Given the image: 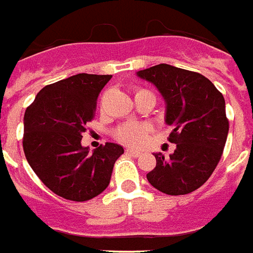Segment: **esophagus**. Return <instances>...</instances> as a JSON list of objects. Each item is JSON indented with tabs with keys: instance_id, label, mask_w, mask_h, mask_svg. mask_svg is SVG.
Masks as SVG:
<instances>
[{
	"instance_id": "34e87169",
	"label": "esophagus",
	"mask_w": 253,
	"mask_h": 253,
	"mask_svg": "<svg viewBox=\"0 0 253 253\" xmlns=\"http://www.w3.org/2000/svg\"><path fill=\"white\" fill-rule=\"evenodd\" d=\"M126 153L130 156H133V157H138V156H141V152L136 151V149H126Z\"/></svg>"
}]
</instances>
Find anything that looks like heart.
Instances as JSON below:
<instances>
[{
	"mask_svg": "<svg viewBox=\"0 0 253 253\" xmlns=\"http://www.w3.org/2000/svg\"><path fill=\"white\" fill-rule=\"evenodd\" d=\"M142 93H151L144 89H140L136 92V96L142 94ZM134 96V97H136ZM151 130V126L145 123H137V121H130L121 124L119 128L116 129L115 136L120 142H123L125 145L130 147H140L142 142L145 141L148 133Z\"/></svg>",
	"mask_w": 253,
	"mask_h": 253,
	"instance_id": "heart-1",
	"label": "heart"
}]
</instances>
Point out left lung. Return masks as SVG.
Segmentation results:
<instances>
[{
    "mask_svg": "<svg viewBox=\"0 0 253 253\" xmlns=\"http://www.w3.org/2000/svg\"><path fill=\"white\" fill-rule=\"evenodd\" d=\"M165 101V124L173 126L169 159L155 153L156 167L147 174L151 185L178 196L200 188L219 164L227 141L228 123L223 94L200 73L160 64L138 70Z\"/></svg>",
    "mask_w": 253,
    "mask_h": 253,
    "instance_id": "1",
    "label": "left lung"
}]
</instances>
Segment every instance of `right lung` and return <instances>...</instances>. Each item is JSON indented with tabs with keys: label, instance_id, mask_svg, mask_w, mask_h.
<instances>
[{
	"label": "right lung",
	"instance_id": "right-lung-1",
	"mask_svg": "<svg viewBox=\"0 0 253 253\" xmlns=\"http://www.w3.org/2000/svg\"><path fill=\"white\" fill-rule=\"evenodd\" d=\"M111 79L79 73L46 85L26 108L22 138L26 160L40 180L66 200L86 201L105 191L113 165L124 153L115 142L92 152L81 145L98 94Z\"/></svg>",
	"mask_w": 253,
	"mask_h": 253
}]
</instances>
